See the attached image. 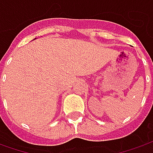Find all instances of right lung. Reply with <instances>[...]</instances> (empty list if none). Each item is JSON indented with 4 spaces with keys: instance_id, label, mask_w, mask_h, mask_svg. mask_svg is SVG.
Here are the masks:
<instances>
[{
    "instance_id": "obj_1",
    "label": "right lung",
    "mask_w": 153,
    "mask_h": 153,
    "mask_svg": "<svg viewBox=\"0 0 153 153\" xmlns=\"http://www.w3.org/2000/svg\"><path fill=\"white\" fill-rule=\"evenodd\" d=\"M35 39H36V38H35Z\"/></svg>"
}]
</instances>
